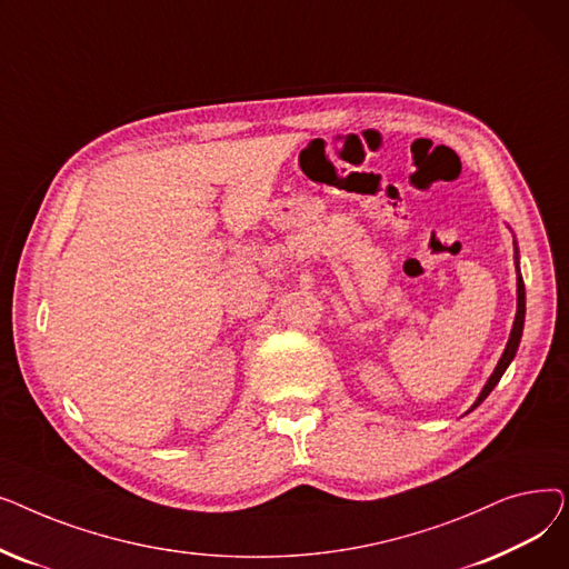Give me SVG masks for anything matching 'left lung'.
Listing matches in <instances>:
<instances>
[{
  "label": "left lung",
  "instance_id": "1",
  "mask_svg": "<svg viewBox=\"0 0 569 569\" xmlns=\"http://www.w3.org/2000/svg\"><path fill=\"white\" fill-rule=\"evenodd\" d=\"M517 292H519V302H517V318H515V327H512L510 341H507V348H505V352H502V357H500V362H498L496 371L491 373L489 382L485 385L482 395L477 397V401H475V406H472V408L480 406V403L491 395V390H493V387L498 385V380L502 378L505 369L510 367V362L515 360V355H517V348H519V341H521V332H523V318H526V288H523V279H521V274L517 277Z\"/></svg>",
  "mask_w": 569,
  "mask_h": 569
}]
</instances>
